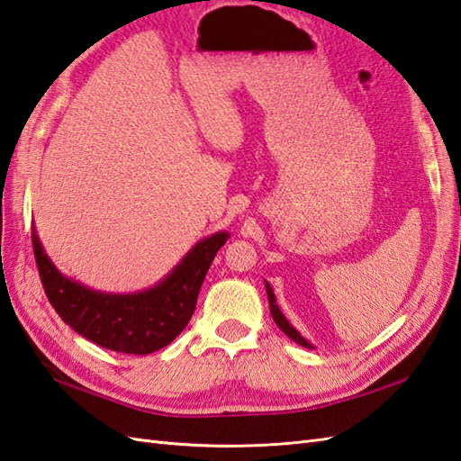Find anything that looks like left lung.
Wrapping results in <instances>:
<instances>
[{
	"label": "left lung",
	"instance_id": "8db88e82",
	"mask_svg": "<svg viewBox=\"0 0 461 461\" xmlns=\"http://www.w3.org/2000/svg\"><path fill=\"white\" fill-rule=\"evenodd\" d=\"M266 294H267V301H269V311H272V317H274V321H276V324L279 327V330L282 332H285L291 340H295L297 344H301V346H305V348H312V344L311 342H307L305 339H303V336L291 327L289 324V321L284 317V312L279 311V307H277V303H276V295H274V291H272V285H269L267 282H266Z\"/></svg>",
	"mask_w": 461,
	"mask_h": 461
}]
</instances>
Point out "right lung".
Segmentation results:
<instances>
[{"mask_svg":"<svg viewBox=\"0 0 461 461\" xmlns=\"http://www.w3.org/2000/svg\"><path fill=\"white\" fill-rule=\"evenodd\" d=\"M39 276L60 319L107 350L152 354L170 344L192 319L201 284L229 232L199 240L160 284L140 294H104L62 276L44 254L35 224L31 227Z\"/></svg>","mask_w":461,"mask_h":461,"instance_id":"add662e5","label":"right lung"}]
</instances>
